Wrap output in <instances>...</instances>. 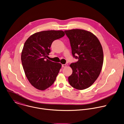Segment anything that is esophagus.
Returning <instances> with one entry per match:
<instances>
[{
  "instance_id": "esophagus-1",
  "label": "esophagus",
  "mask_w": 124,
  "mask_h": 124,
  "mask_svg": "<svg viewBox=\"0 0 124 124\" xmlns=\"http://www.w3.org/2000/svg\"><path fill=\"white\" fill-rule=\"evenodd\" d=\"M68 66V64H63L62 65V68H65L66 67H67Z\"/></svg>"
}]
</instances>
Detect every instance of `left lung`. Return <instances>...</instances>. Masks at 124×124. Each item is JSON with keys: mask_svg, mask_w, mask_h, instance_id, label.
I'll list each match as a JSON object with an SVG mask.
<instances>
[{"mask_svg": "<svg viewBox=\"0 0 124 124\" xmlns=\"http://www.w3.org/2000/svg\"><path fill=\"white\" fill-rule=\"evenodd\" d=\"M70 39L73 56L78 61L71 63L70 85L78 90L90 87L99 76L103 63L102 46L91 32L79 29L64 31Z\"/></svg>", "mask_w": 124, "mask_h": 124, "instance_id": "8db88e82", "label": "left lung"}]
</instances>
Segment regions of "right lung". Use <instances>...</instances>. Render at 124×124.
Listing matches in <instances>:
<instances>
[{"mask_svg":"<svg viewBox=\"0 0 124 124\" xmlns=\"http://www.w3.org/2000/svg\"><path fill=\"white\" fill-rule=\"evenodd\" d=\"M65 35L62 30H47L34 33L25 42L21 54L23 69L29 83L44 90L55 81L61 64L46 58L52 42Z\"/></svg>","mask_w":124,"mask_h":124,"instance_id":"1","label":"right lung"}]
</instances>
